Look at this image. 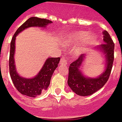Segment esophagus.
Wrapping results in <instances>:
<instances>
[{
    "label": "esophagus",
    "mask_w": 122,
    "mask_h": 122,
    "mask_svg": "<svg viewBox=\"0 0 122 122\" xmlns=\"http://www.w3.org/2000/svg\"><path fill=\"white\" fill-rule=\"evenodd\" d=\"M60 64L62 66H65V65H66L68 64L67 60H66V59H63V58H62V59L60 60Z\"/></svg>",
    "instance_id": "obj_1"
}]
</instances>
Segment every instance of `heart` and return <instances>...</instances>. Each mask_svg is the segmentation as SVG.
<instances>
[{"mask_svg": "<svg viewBox=\"0 0 122 122\" xmlns=\"http://www.w3.org/2000/svg\"><path fill=\"white\" fill-rule=\"evenodd\" d=\"M95 40V35L93 33L89 34L86 31H76L70 32L65 35L62 44L64 47L71 48L82 41L81 43L75 47L73 51V56L78 57L84 52L87 47L91 45Z\"/></svg>", "mask_w": 122, "mask_h": 122, "instance_id": "obj_1", "label": "heart"}]
</instances>
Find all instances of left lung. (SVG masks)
<instances>
[{
  "mask_svg": "<svg viewBox=\"0 0 122 122\" xmlns=\"http://www.w3.org/2000/svg\"><path fill=\"white\" fill-rule=\"evenodd\" d=\"M103 35L104 44L93 48L95 51L100 52L106 61L104 70L98 76L89 77L83 73L82 68L87 59L84 54L81 55L70 65L68 85L73 92L79 96L92 95L102 88L109 77L114 61V44L107 31H103Z\"/></svg>",
  "mask_w": 122,
  "mask_h": 122,
  "instance_id": "1",
  "label": "left lung"
}]
</instances>
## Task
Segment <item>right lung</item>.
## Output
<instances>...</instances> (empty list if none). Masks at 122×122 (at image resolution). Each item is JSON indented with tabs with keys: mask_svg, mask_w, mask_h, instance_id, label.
I'll return each instance as SVG.
<instances>
[{
	"mask_svg": "<svg viewBox=\"0 0 122 122\" xmlns=\"http://www.w3.org/2000/svg\"><path fill=\"white\" fill-rule=\"evenodd\" d=\"M52 23L48 19L37 17H31L22 25L19 27L14 34L10 44L9 68L10 74L14 86L22 95L35 98L40 95L43 92L48 89L52 74L58 66L60 58L49 57L46 59L39 72L34 77L27 78L20 76L18 73L15 60L16 37L25 29L32 27L46 28L49 24Z\"/></svg>",
	"mask_w": 122,
	"mask_h": 122,
	"instance_id": "1",
	"label": "right lung"
}]
</instances>
